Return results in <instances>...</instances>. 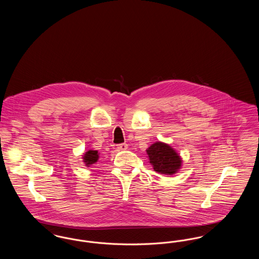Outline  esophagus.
<instances>
[{
    "label": "esophagus",
    "instance_id": "esophagus-1",
    "mask_svg": "<svg viewBox=\"0 0 259 259\" xmlns=\"http://www.w3.org/2000/svg\"><path fill=\"white\" fill-rule=\"evenodd\" d=\"M116 147H117V149H119V150H125V149H127V148H128V145L123 143V144L117 145Z\"/></svg>",
    "mask_w": 259,
    "mask_h": 259
}]
</instances>
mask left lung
<instances>
[{
  "instance_id": "obj_1",
  "label": "left lung",
  "mask_w": 259,
  "mask_h": 259,
  "mask_svg": "<svg viewBox=\"0 0 259 259\" xmlns=\"http://www.w3.org/2000/svg\"><path fill=\"white\" fill-rule=\"evenodd\" d=\"M149 162L154 171L166 175H172L181 168L182 160L178 153L170 146L163 143H155L147 150Z\"/></svg>"
}]
</instances>
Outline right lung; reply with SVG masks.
Listing matches in <instances>:
<instances>
[{"label": "right lung", "instance_id": "add662e5", "mask_svg": "<svg viewBox=\"0 0 259 259\" xmlns=\"http://www.w3.org/2000/svg\"><path fill=\"white\" fill-rule=\"evenodd\" d=\"M98 157V151L97 150H89L84 154L83 159H84V162L87 163V165H90V164H93V163L97 162Z\"/></svg>", "mask_w": 259, "mask_h": 259}]
</instances>
